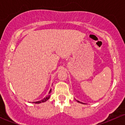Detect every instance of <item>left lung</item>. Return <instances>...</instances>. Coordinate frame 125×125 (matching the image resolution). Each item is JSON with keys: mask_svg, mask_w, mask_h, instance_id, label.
Instances as JSON below:
<instances>
[{"mask_svg": "<svg viewBox=\"0 0 125 125\" xmlns=\"http://www.w3.org/2000/svg\"><path fill=\"white\" fill-rule=\"evenodd\" d=\"M78 102H79V103H82V102H79V101H77Z\"/></svg>", "mask_w": 125, "mask_h": 125, "instance_id": "obj_1", "label": "left lung"}]
</instances>
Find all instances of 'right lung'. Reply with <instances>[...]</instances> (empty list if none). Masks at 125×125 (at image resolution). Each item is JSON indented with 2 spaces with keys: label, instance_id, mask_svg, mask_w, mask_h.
Listing matches in <instances>:
<instances>
[{
  "label": "right lung",
  "instance_id": "add662e5",
  "mask_svg": "<svg viewBox=\"0 0 125 125\" xmlns=\"http://www.w3.org/2000/svg\"><path fill=\"white\" fill-rule=\"evenodd\" d=\"M51 89H50V92H49V94H48V95L46 97L44 98V99H43V100H40V101L36 102H33V103H42V102H46V100H48L49 99H50V93H51Z\"/></svg>",
  "mask_w": 125,
  "mask_h": 125
}]
</instances>
